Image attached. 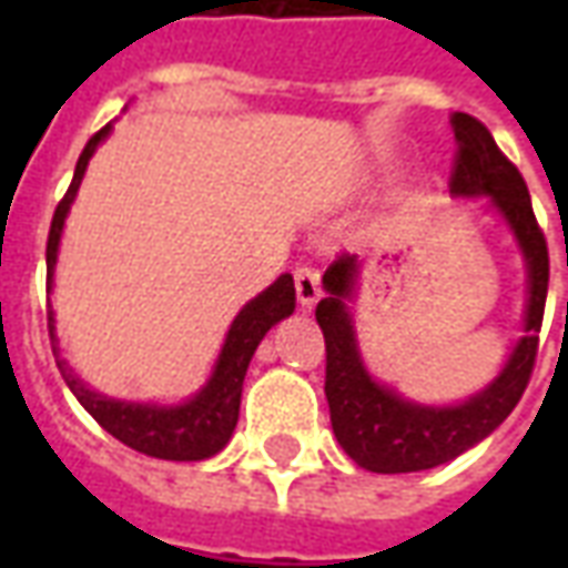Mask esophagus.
Here are the masks:
<instances>
[{"mask_svg":"<svg viewBox=\"0 0 568 568\" xmlns=\"http://www.w3.org/2000/svg\"><path fill=\"white\" fill-rule=\"evenodd\" d=\"M295 292L297 301H301V307H313L322 295V283H320V273L313 271V267H297L295 271Z\"/></svg>","mask_w":568,"mask_h":568,"instance_id":"obj_1","label":"esophagus"}]
</instances>
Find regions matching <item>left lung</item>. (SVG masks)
<instances>
[{
  "instance_id": "obj_1",
  "label": "left lung",
  "mask_w": 568,
  "mask_h": 568,
  "mask_svg": "<svg viewBox=\"0 0 568 568\" xmlns=\"http://www.w3.org/2000/svg\"><path fill=\"white\" fill-rule=\"evenodd\" d=\"M459 142L450 194L456 200H487L489 212L505 224L526 267L524 334L514 341L499 374L463 402L426 405L377 381L358 346L353 301L358 295L362 261L341 255L322 276L325 297L316 322L325 334V398L337 444L356 465L377 475L426 471L463 456L489 438L520 402L532 362L548 297V246L532 215L524 175L499 151L489 130L465 112L450 115Z\"/></svg>"
}]
</instances>
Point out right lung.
Listing matches in <instances>:
<instances>
[{"label":"right lung","instance_id":"1","mask_svg":"<svg viewBox=\"0 0 568 568\" xmlns=\"http://www.w3.org/2000/svg\"><path fill=\"white\" fill-rule=\"evenodd\" d=\"M109 133H112V124H105L84 145L79 163H75L72 185H69L67 197L60 200V206L54 212L51 234H48V295L54 292V271L57 258H60V240H63L67 215L75 197H79L81 179L88 173V163L97 154V149L109 140ZM292 313H295V280H292V273H283L261 295L243 304V310L236 313L231 328L224 334V344L219 349V358H215L206 383L194 395H187L185 402H175V405L115 398V395L100 393V389H93L91 383L81 381L67 362V356H63V349H60L57 313L51 301H48V332H51L57 368L63 374L69 393L79 398V405L112 438L128 444L130 450L145 453V456H154V459L200 463V459H210L215 453H222L224 444L231 440L236 428V417H240V395H243L248 362H252L255 349L264 341V334L271 332L276 322L292 316Z\"/></svg>","mask_w":568,"mask_h":568}]
</instances>
